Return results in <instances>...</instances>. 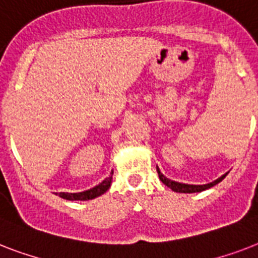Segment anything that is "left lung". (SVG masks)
<instances>
[{"label": "left lung", "mask_w": 258, "mask_h": 258, "mask_svg": "<svg viewBox=\"0 0 258 258\" xmlns=\"http://www.w3.org/2000/svg\"><path fill=\"white\" fill-rule=\"evenodd\" d=\"M157 171H158V175H159V179L163 182V183L167 186V187H170L172 190V191H176V192H200V191H204V190H206V188H210L213 187V186H216L217 183H220L221 180L224 179L225 176H226V174L225 175H222L221 178H218V179H216L214 182H212V183H208V184H186V183H179V182H175V180H171L169 179V178H166L163 174H162L161 171H159V169H158L157 166Z\"/></svg>", "instance_id": "left-lung-1"}]
</instances>
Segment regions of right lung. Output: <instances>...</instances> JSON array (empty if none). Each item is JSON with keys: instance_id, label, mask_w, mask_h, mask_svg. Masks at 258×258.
<instances>
[{"instance_id": "right-lung-1", "label": "right lung", "mask_w": 258, "mask_h": 258, "mask_svg": "<svg viewBox=\"0 0 258 258\" xmlns=\"http://www.w3.org/2000/svg\"><path fill=\"white\" fill-rule=\"evenodd\" d=\"M113 174V172H111ZM111 180H112V176H108V178H105L101 183H99L95 187L89 188L87 191H82V192H58V197H61L64 200L68 201H88V200H93V198H96V197L101 196V194H104L107 190L111 186Z\"/></svg>"}]
</instances>
